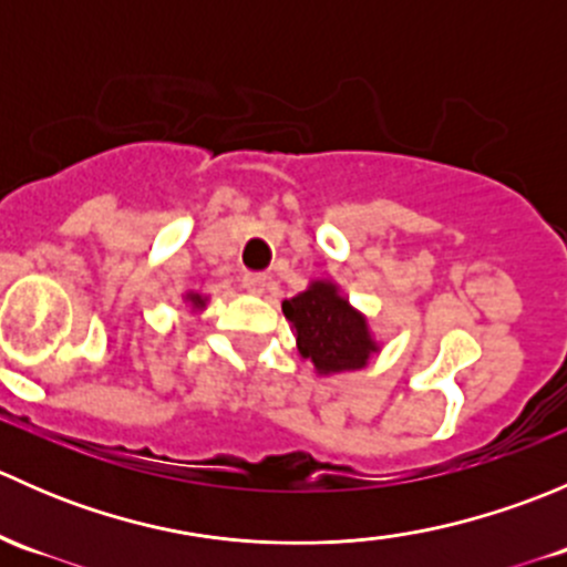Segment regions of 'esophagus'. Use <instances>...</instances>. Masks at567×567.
Listing matches in <instances>:
<instances>
[{
    "label": "esophagus",
    "instance_id": "1",
    "mask_svg": "<svg viewBox=\"0 0 567 567\" xmlns=\"http://www.w3.org/2000/svg\"><path fill=\"white\" fill-rule=\"evenodd\" d=\"M241 282H244V288L251 290V293H266L268 285H271L268 282L266 274H244Z\"/></svg>",
    "mask_w": 567,
    "mask_h": 567
}]
</instances>
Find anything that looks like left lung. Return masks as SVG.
I'll return each mask as SVG.
<instances>
[{
    "instance_id": "left-lung-1",
    "label": "left lung",
    "mask_w": 567,
    "mask_h": 567,
    "mask_svg": "<svg viewBox=\"0 0 567 567\" xmlns=\"http://www.w3.org/2000/svg\"><path fill=\"white\" fill-rule=\"evenodd\" d=\"M285 318L296 334V348L318 375L362 370L381 351L368 318L340 293L331 279H312L310 288L282 301Z\"/></svg>"
}]
</instances>
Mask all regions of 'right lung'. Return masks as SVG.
Here are the masks:
<instances>
[{
    "label": "right lung",
    "mask_w": 567,
    "mask_h": 567,
    "mask_svg": "<svg viewBox=\"0 0 567 567\" xmlns=\"http://www.w3.org/2000/svg\"><path fill=\"white\" fill-rule=\"evenodd\" d=\"M183 301L192 307V312H203L205 305H208V296L199 293V290H186V293H183Z\"/></svg>",
    "instance_id": "1"
}]
</instances>
